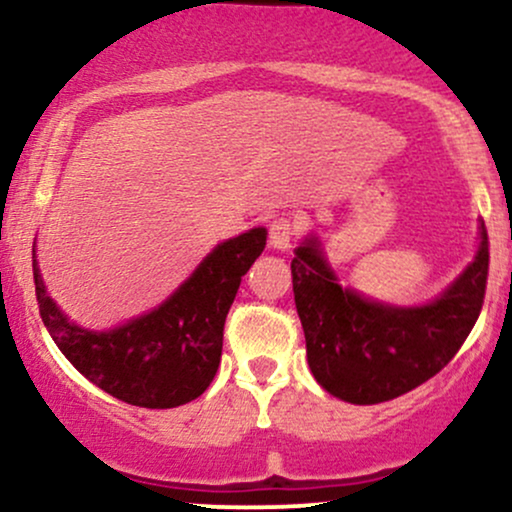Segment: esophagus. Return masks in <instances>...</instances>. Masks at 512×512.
<instances>
[{"mask_svg":"<svg viewBox=\"0 0 512 512\" xmlns=\"http://www.w3.org/2000/svg\"><path fill=\"white\" fill-rule=\"evenodd\" d=\"M298 233V223L291 221V219H274L269 223V245H272L274 250H289L293 238H296Z\"/></svg>","mask_w":512,"mask_h":512,"instance_id":"1","label":"esophagus"}]
</instances>
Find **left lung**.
<instances>
[{"label": "left lung", "instance_id": "8db88e82", "mask_svg": "<svg viewBox=\"0 0 512 512\" xmlns=\"http://www.w3.org/2000/svg\"><path fill=\"white\" fill-rule=\"evenodd\" d=\"M293 252V298L310 373L330 395L351 404L387 402L433 378L460 351L484 303V221L474 260L424 305H392L346 289L313 233Z\"/></svg>", "mask_w": 512, "mask_h": 512}]
</instances>
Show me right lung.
I'll return each mask as SVG.
<instances>
[{"label":"right lung","instance_id":"add662e5","mask_svg":"<svg viewBox=\"0 0 512 512\" xmlns=\"http://www.w3.org/2000/svg\"><path fill=\"white\" fill-rule=\"evenodd\" d=\"M264 245L262 226L223 240L158 308L101 332L79 327L52 301L33 245L40 317L67 361L103 392L134 407H180L214 380L226 315Z\"/></svg>","mask_w":512,"mask_h":512}]
</instances>
